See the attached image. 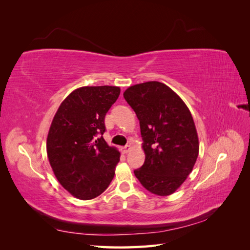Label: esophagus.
<instances>
[{"label": "esophagus", "mask_w": 250, "mask_h": 250, "mask_svg": "<svg viewBox=\"0 0 250 250\" xmlns=\"http://www.w3.org/2000/svg\"><path fill=\"white\" fill-rule=\"evenodd\" d=\"M130 149H131V147H130L129 145H126V146H124V147H121V152L126 154V153L129 152Z\"/></svg>", "instance_id": "1"}]
</instances>
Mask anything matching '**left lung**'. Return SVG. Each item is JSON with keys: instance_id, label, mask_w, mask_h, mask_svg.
<instances>
[{"instance_id": "8db88e82", "label": "left lung", "mask_w": 250, "mask_h": 250, "mask_svg": "<svg viewBox=\"0 0 250 250\" xmlns=\"http://www.w3.org/2000/svg\"><path fill=\"white\" fill-rule=\"evenodd\" d=\"M123 95L140 121L146 156L134 175L152 194L171 195L192 172L199 152L191 112L180 97L162 82L140 83L128 87Z\"/></svg>"}]
</instances>
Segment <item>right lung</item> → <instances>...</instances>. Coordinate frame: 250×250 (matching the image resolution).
<instances>
[{
    "mask_svg": "<svg viewBox=\"0 0 250 250\" xmlns=\"http://www.w3.org/2000/svg\"><path fill=\"white\" fill-rule=\"evenodd\" d=\"M118 86H83L60 104L47 139L57 180L81 200L96 198L115 176L120 152L103 139L104 119L120 95Z\"/></svg>",
    "mask_w": 250,
    "mask_h": 250,
    "instance_id": "1",
    "label": "right lung"
}]
</instances>
